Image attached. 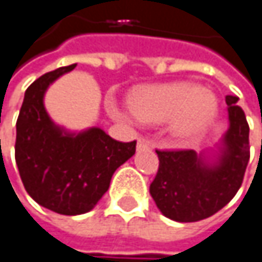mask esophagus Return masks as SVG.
<instances>
[{"label":"esophagus","instance_id":"1","mask_svg":"<svg viewBox=\"0 0 262 262\" xmlns=\"http://www.w3.org/2000/svg\"><path fill=\"white\" fill-rule=\"evenodd\" d=\"M151 147V144L147 141V139H144V138H139L138 139V145H136V148H138V151H142V150H148Z\"/></svg>","mask_w":262,"mask_h":262}]
</instances>
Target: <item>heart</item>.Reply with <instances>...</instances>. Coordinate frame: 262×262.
I'll list each match as a JSON object with an SVG mask.
<instances>
[{
	"instance_id": "obj_1",
	"label": "heart",
	"mask_w": 262,
	"mask_h": 262,
	"mask_svg": "<svg viewBox=\"0 0 262 262\" xmlns=\"http://www.w3.org/2000/svg\"><path fill=\"white\" fill-rule=\"evenodd\" d=\"M217 106L212 91L189 81L139 86L129 95V109L136 120L168 121V130L178 139H189L203 130L215 117Z\"/></svg>"
}]
</instances>
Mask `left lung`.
Masks as SVG:
<instances>
[{
    "instance_id": "8db88e82",
    "label": "left lung",
    "mask_w": 262,
    "mask_h": 262,
    "mask_svg": "<svg viewBox=\"0 0 262 262\" xmlns=\"http://www.w3.org/2000/svg\"><path fill=\"white\" fill-rule=\"evenodd\" d=\"M238 97L226 95L229 129L214 164L194 150H156L158 173L150 194L159 211L181 223L208 219L225 208L239 189L250 158L249 124Z\"/></svg>"
}]
</instances>
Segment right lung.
<instances>
[{
	"label": "right lung",
	"instance_id": "add662e5",
	"mask_svg": "<svg viewBox=\"0 0 262 262\" xmlns=\"http://www.w3.org/2000/svg\"><path fill=\"white\" fill-rule=\"evenodd\" d=\"M74 68L62 67L34 80L16 121L15 159L24 188L40 206L62 215L91 211L109 189L115 170L136 150V141L120 142L98 127L74 135L50 120L43 94Z\"/></svg>",
	"mask_w": 262,
	"mask_h": 262
}]
</instances>
